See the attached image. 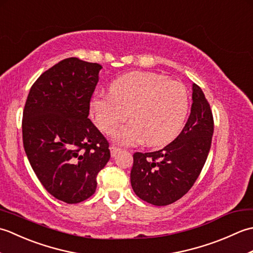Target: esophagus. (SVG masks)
Instances as JSON below:
<instances>
[{
  "label": "esophagus",
  "instance_id": "34e87169",
  "mask_svg": "<svg viewBox=\"0 0 253 253\" xmlns=\"http://www.w3.org/2000/svg\"><path fill=\"white\" fill-rule=\"evenodd\" d=\"M120 148H116L115 146H111L110 147V151H111V155H112V157L113 158H114L115 157V155H116V153L118 152V151H120Z\"/></svg>",
  "mask_w": 253,
  "mask_h": 253
}]
</instances>
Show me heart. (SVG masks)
<instances>
[{
  "mask_svg": "<svg viewBox=\"0 0 253 253\" xmlns=\"http://www.w3.org/2000/svg\"><path fill=\"white\" fill-rule=\"evenodd\" d=\"M188 92L182 84L153 73H130L111 84V93L95 94L90 112L104 132L126 120L131 121L111 132L112 140L132 146L146 140L164 146L178 135L188 112Z\"/></svg>",
  "mask_w": 253,
  "mask_h": 253,
  "instance_id": "1",
  "label": "heart"
}]
</instances>
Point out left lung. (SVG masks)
Listing matches in <instances>:
<instances>
[{"instance_id": "obj_1", "label": "left lung", "mask_w": 253, "mask_h": 253, "mask_svg": "<svg viewBox=\"0 0 253 253\" xmlns=\"http://www.w3.org/2000/svg\"><path fill=\"white\" fill-rule=\"evenodd\" d=\"M214 123L203 91L192 84V105L177 138L162 150L133 154L130 182L136 195L153 206H169L189 191L211 148Z\"/></svg>"}]
</instances>
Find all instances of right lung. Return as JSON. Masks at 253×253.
Listing matches in <instances>:
<instances>
[{
	"mask_svg": "<svg viewBox=\"0 0 253 253\" xmlns=\"http://www.w3.org/2000/svg\"><path fill=\"white\" fill-rule=\"evenodd\" d=\"M101 68L65 58L36 80L25 104L27 158L46 191L66 203L93 195L96 176L111 158L109 142L88 118Z\"/></svg>",
	"mask_w": 253,
	"mask_h": 253,
	"instance_id": "obj_1",
	"label": "right lung"
}]
</instances>
